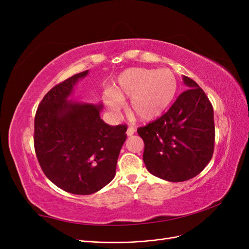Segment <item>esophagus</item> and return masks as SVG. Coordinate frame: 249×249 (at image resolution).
<instances>
[{"mask_svg": "<svg viewBox=\"0 0 249 249\" xmlns=\"http://www.w3.org/2000/svg\"><path fill=\"white\" fill-rule=\"evenodd\" d=\"M135 131H136V130H135L134 126H129V127H127V130H126V135H127V136H132V135L135 133Z\"/></svg>", "mask_w": 249, "mask_h": 249, "instance_id": "34e87169", "label": "esophagus"}]
</instances>
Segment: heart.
I'll return each mask as SVG.
<instances>
[{"label": "heart", "mask_w": 249, "mask_h": 249, "mask_svg": "<svg viewBox=\"0 0 249 249\" xmlns=\"http://www.w3.org/2000/svg\"><path fill=\"white\" fill-rule=\"evenodd\" d=\"M177 91L178 80L170 70L130 69L117 78L104 100L111 110L118 111L124 100L131 99L132 114L142 122H153L169 108Z\"/></svg>", "instance_id": "heart-1"}]
</instances>
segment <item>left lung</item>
Here are the masks:
<instances>
[{
	"instance_id": "obj_1",
	"label": "left lung",
	"mask_w": 249,
	"mask_h": 249,
	"mask_svg": "<svg viewBox=\"0 0 249 249\" xmlns=\"http://www.w3.org/2000/svg\"><path fill=\"white\" fill-rule=\"evenodd\" d=\"M170 109L155 122L138 127L144 142L147 170L168 182H184L196 177L212 159L215 143L213 106L192 79Z\"/></svg>"
}]
</instances>
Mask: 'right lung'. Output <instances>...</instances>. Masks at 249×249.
<instances>
[{"label":"right lung","mask_w":249,"mask_h":249,"mask_svg":"<svg viewBox=\"0 0 249 249\" xmlns=\"http://www.w3.org/2000/svg\"><path fill=\"white\" fill-rule=\"evenodd\" d=\"M88 71L66 79L43 96L34 119V147L44 175L60 189L92 194L113 179L126 125L101 119L102 105L67 101Z\"/></svg>","instance_id":"1"}]
</instances>
